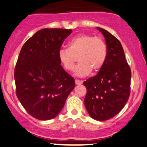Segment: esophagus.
<instances>
[{
	"label": "esophagus",
	"instance_id": "obj_1",
	"mask_svg": "<svg viewBox=\"0 0 147 147\" xmlns=\"http://www.w3.org/2000/svg\"><path fill=\"white\" fill-rule=\"evenodd\" d=\"M82 83H83V82H82V81L78 80V79H76V80H75L76 85H81V84H82Z\"/></svg>",
	"mask_w": 147,
	"mask_h": 147
}]
</instances>
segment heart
<instances>
[{
    "label": "heart",
    "instance_id": "heart-1",
    "mask_svg": "<svg viewBox=\"0 0 147 147\" xmlns=\"http://www.w3.org/2000/svg\"><path fill=\"white\" fill-rule=\"evenodd\" d=\"M68 48L60 49L58 57L65 70L72 71L75 68L76 57L79 64L75 69V75L84 77L100 70L107 57V46L100 36L88 34H80L70 39Z\"/></svg>",
    "mask_w": 147,
    "mask_h": 147
}]
</instances>
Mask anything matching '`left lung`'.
<instances>
[{
  "label": "left lung",
  "mask_w": 147,
  "mask_h": 147,
  "mask_svg": "<svg viewBox=\"0 0 147 147\" xmlns=\"http://www.w3.org/2000/svg\"><path fill=\"white\" fill-rule=\"evenodd\" d=\"M97 29L105 38L107 57L97 75L84 82L87 90L84 104L91 117L105 121L119 113L127 102L131 72L119 40L106 30Z\"/></svg>",
  "instance_id": "1"
}]
</instances>
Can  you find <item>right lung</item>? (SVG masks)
I'll list each match as a JSON object with an SVG mask.
<instances>
[{"mask_svg":"<svg viewBox=\"0 0 147 147\" xmlns=\"http://www.w3.org/2000/svg\"><path fill=\"white\" fill-rule=\"evenodd\" d=\"M72 30L45 28L22 47L14 70L16 95L22 106L40 120L55 118L75 86L61 65L58 52Z\"/></svg>","mask_w":147,"mask_h":147,"instance_id":"obj_1","label":"right lung"}]
</instances>
